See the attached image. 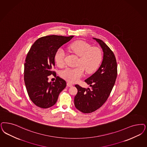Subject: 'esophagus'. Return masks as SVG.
<instances>
[{"label": "esophagus", "mask_w": 147, "mask_h": 147, "mask_svg": "<svg viewBox=\"0 0 147 147\" xmlns=\"http://www.w3.org/2000/svg\"><path fill=\"white\" fill-rule=\"evenodd\" d=\"M67 86H68V87H71V86H73V85L70 82H67Z\"/></svg>", "instance_id": "1"}]
</instances>
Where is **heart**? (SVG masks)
<instances>
[{"label":"heart","mask_w":147,"mask_h":147,"mask_svg":"<svg viewBox=\"0 0 147 147\" xmlns=\"http://www.w3.org/2000/svg\"><path fill=\"white\" fill-rule=\"evenodd\" d=\"M69 50L79 56L76 67L68 68L62 71L61 78L71 82H76L83 76L85 70L88 74L96 71L102 60L101 49L98 47H92L85 41L78 40L68 46ZM54 60L56 65L63 67L65 64V53L62 48L56 51Z\"/></svg>","instance_id":"b5f03b06"}]
</instances>
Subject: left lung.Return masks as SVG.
Instances as JSON below:
<instances>
[{
  "mask_svg": "<svg viewBox=\"0 0 147 147\" xmlns=\"http://www.w3.org/2000/svg\"><path fill=\"white\" fill-rule=\"evenodd\" d=\"M94 39L99 43L104 52L101 66L96 73L85 80L91 89L75 85L78 93L74 97V105L78 110L84 113L96 111L105 102L117 76V64L113 51L102 40Z\"/></svg>",
  "mask_w": 147,
  "mask_h": 147,
  "instance_id": "1",
  "label": "left lung"
}]
</instances>
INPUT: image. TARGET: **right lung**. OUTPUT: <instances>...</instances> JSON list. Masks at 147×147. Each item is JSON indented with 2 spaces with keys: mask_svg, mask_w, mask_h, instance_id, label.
Returning a JSON list of instances; mask_svg holds the SVG:
<instances>
[{
  "mask_svg": "<svg viewBox=\"0 0 147 147\" xmlns=\"http://www.w3.org/2000/svg\"><path fill=\"white\" fill-rule=\"evenodd\" d=\"M74 36H46L39 38L31 47L24 63V78L26 91L31 100L43 109L53 106L59 94L66 86V82L56 76L54 55L56 51ZM53 74L55 82H48V76Z\"/></svg>",
  "mask_w": 147,
  "mask_h": 147,
  "instance_id": "obj_1",
  "label": "right lung"
}]
</instances>
